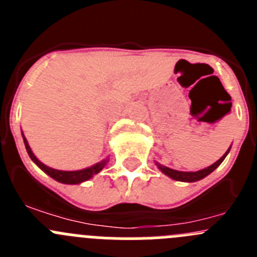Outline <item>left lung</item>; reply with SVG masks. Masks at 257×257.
<instances>
[{
	"instance_id": "1",
	"label": "left lung",
	"mask_w": 257,
	"mask_h": 257,
	"mask_svg": "<svg viewBox=\"0 0 257 257\" xmlns=\"http://www.w3.org/2000/svg\"><path fill=\"white\" fill-rule=\"evenodd\" d=\"M230 148H231V145L229 147L228 151L224 153V156H222L219 161H216V162L212 163V165L208 166V167H206V169L199 170V171H194V172L193 171H178V170L170 169V167H166V166L160 165L158 162H156V165H157V167H158V169L163 172V174L167 175V176H169V178H171L172 180L184 181V183H194V181L202 180V179L206 178L207 175H210L213 170H216L217 167L221 165L222 161L225 160V157L228 156V153L230 152Z\"/></svg>"
}]
</instances>
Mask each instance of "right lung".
Listing matches in <instances>:
<instances>
[{
    "label": "right lung",
    "mask_w": 257,
    "mask_h": 257,
    "mask_svg": "<svg viewBox=\"0 0 257 257\" xmlns=\"http://www.w3.org/2000/svg\"><path fill=\"white\" fill-rule=\"evenodd\" d=\"M22 136H23V142H24V145H26V149L28 152V156L31 157V160L36 163V165L40 167L45 174H47L50 178H52L54 180L59 181V183H63V184H81L83 181H87L94 176V175L99 174L101 170L104 169L106 166V163L109 162V158L106 157L105 160L100 161V162L95 163V165L90 166L87 169H83V170H77V171H63V170H55V169H51L49 166L44 165V163L41 162L38 160L37 157L33 154L32 152L31 147L28 144V140L26 139V136L23 134L22 131Z\"/></svg>",
    "instance_id": "obj_1"
}]
</instances>
